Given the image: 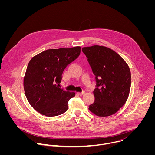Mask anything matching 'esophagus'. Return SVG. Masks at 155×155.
Wrapping results in <instances>:
<instances>
[{"label":"esophagus","instance_id":"esophagus-1","mask_svg":"<svg viewBox=\"0 0 155 155\" xmlns=\"http://www.w3.org/2000/svg\"><path fill=\"white\" fill-rule=\"evenodd\" d=\"M84 93H85V91H82V92L78 93V94H79V95H83Z\"/></svg>","mask_w":155,"mask_h":155}]
</instances>
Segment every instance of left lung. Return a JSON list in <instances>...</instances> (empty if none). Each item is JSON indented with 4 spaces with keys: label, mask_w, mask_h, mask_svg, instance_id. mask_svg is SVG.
<instances>
[{
    "label": "left lung",
    "mask_w": 155,
    "mask_h": 155,
    "mask_svg": "<svg viewBox=\"0 0 155 155\" xmlns=\"http://www.w3.org/2000/svg\"><path fill=\"white\" fill-rule=\"evenodd\" d=\"M82 51L96 76L95 100L89 110L94 115H112L124 105L130 91L131 75L125 61L115 51L99 45L83 47Z\"/></svg>",
    "instance_id": "8db88e82"
}]
</instances>
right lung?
I'll return each mask as SVG.
<instances>
[{
	"instance_id": "obj_1",
	"label": "right lung",
	"mask_w": 155,
	"mask_h": 155,
	"mask_svg": "<svg viewBox=\"0 0 155 155\" xmlns=\"http://www.w3.org/2000/svg\"><path fill=\"white\" fill-rule=\"evenodd\" d=\"M80 47L50 49L34 56L24 77V90L31 105L43 115H61L68 109L75 92L61 87L62 75L67 65L80 55Z\"/></svg>"
}]
</instances>
